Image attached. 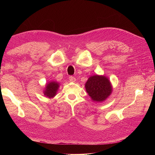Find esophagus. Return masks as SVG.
<instances>
[{"label": "esophagus", "instance_id": "1", "mask_svg": "<svg viewBox=\"0 0 155 155\" xmlns=\"http://www.w3.org/2000/svg\"><path fill=\"white\" fill-rule=\"evenodd\" d=\"M69 80H70V81H71V82H75L76 81V79L73 76H70L69 77Z\"/></svg>", "mask_w": 155, "mask_h": 155}]
</instances>
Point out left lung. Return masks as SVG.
Returning a JSON list of instances; mask_svg holds the SVG:
<instances>
[{"label":"left lung","mask_w":155,"mask_h":155,"mask_svg":"<svg viewBox=\"0 0 155 155\" xmlns=\"http://www.w3.org/2000/svg\"><path fill=\"white\" fill-rule=\"evenodd\" d=\"M86 91L94 102H104L112 92V85L107 77L94 75L88 78L85 85Z\"/></svg>","instance_id":"left-lung-1"}]
</instances>
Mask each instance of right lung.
Here are the masks:
<instances>
[{
  "label": "right lung",
  "instance_id": "add662e5",
  "mask_svg": "<svg viewBox=\"0 0 155 155\" xmlns=\"http://www.w3.org/2000/svg\"><path fill=\"white\" fill-rule=\"evenodd\" d=\"M60 83L57 81H50L46 84L43 91L44 95L50 99L53 98L57 94V92L59 88Z\"/></svg>",
  "mask_w": 155,
  "mask_h": 155
}]
</instances>
